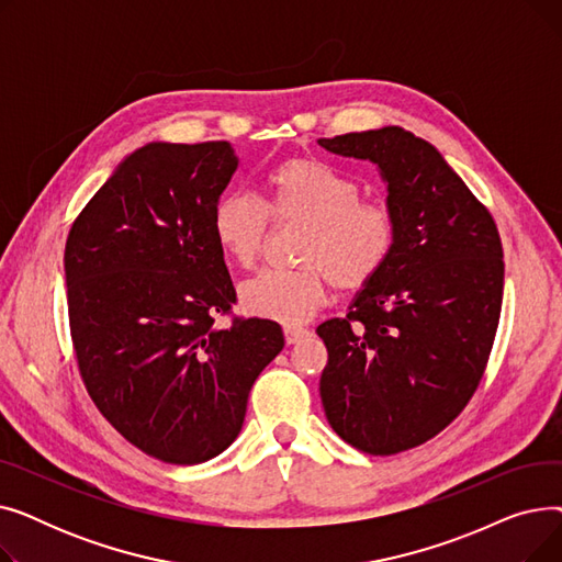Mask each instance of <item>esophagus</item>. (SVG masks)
<instances>
[{
  "label": "esophagus",
  "mask_w": 562,
  "mask_h": 562,
  "mask_svg": "<svg viewBox=\"0 0 562 562\" xmlns=\"http://www.w3.org/2000/svg\"><path fill=\"white\" fill-rule=\"evenodd\" d=\"M310 335L307 328H299V326H286L284 328V339L286 344H299L301 339H305Z\"/></svg>",
  "instance_id": "34e87169"
}]
</instances>
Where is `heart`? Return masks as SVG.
I'll list each match as a JSON object with an SVG mask.
<instances>
[{
	"mask_svg": "<svg viewBox=\"0 0 562 562\" xmlns=\"http://www.w3.org/2000/svg\"><path fill=\"white\" fill-rule=\"evenodd\" d=\"M263 202L248 193L223 195L212 229L225 257L244 271L259 263L276 225H303L293 271H263L241 286L248 314L303 323L328 303L330 284L367 289L392 259L396 216L385 202L360 198V184L328 161L291 157L266 177Z\"/></svg>",
	"mask_w": 562,
	"mask_h": 562,
	"instance_id": "1",
	"label": "heart"
}]
</instances>
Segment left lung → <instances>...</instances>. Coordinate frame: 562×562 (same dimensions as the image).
Segmentation results:
<instances>
[{
	"label": "left lung",
	"instance_id": "left-lung-1",
	"mask_svg": "<svg viewBox=\"0 0 562 562\" xmlns=\"http://www.w3.org/2000/svg\"><path fill=\"white\" fill-rule=\"evenodd\" d=\"M318 145L373 161L396 216L385 271L344 318L316 328L333 430L364 453L394 456L445 430L479 390L504 301V248L487 206L428 140L382 127Z\"/></svg>",
	"mask_w": 562,
	"mask_h": 562
}]
</instances>
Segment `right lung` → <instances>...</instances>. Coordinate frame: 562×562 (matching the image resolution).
Here are the masks:
<instances>
[{
    "instance_id": "right-lung-1",
    "label": "right lung",
    "mask_w": 562,
    "mask_h": 562,
    "mask_svg": "<svg viewBox=\"0 0 562 562\" xmlns=\"http://www.w3.org/2000/svg\"><path fill=\"white\" fill-rule=\"evenodd\" d=\"M239 166L227 140L147 143L88 200L66 241L79 375L130 445L198 464L239 435L252 382L284 348L276 321L232 316L212 229Z\"/></svg>"
}]
</instances>
